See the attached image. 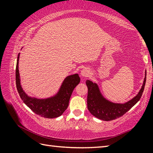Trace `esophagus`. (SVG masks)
Returning <instances> with one entry per match:
<instances>
[{"mask_svg":"<svg viewBox=\"0 0 153 153\" xmlns=\"http://www.w3.org/2000/svg\"><path fill=\"white\" fill-rule=\"evenodd\" d=\"M81 74L82 77H88L90 74V69H88V68H84L81 71Z\"/></svg>","mask_w":153,"mask_h":153,"instance_id":"34e87169","label":"esophagus"}]
</instances>
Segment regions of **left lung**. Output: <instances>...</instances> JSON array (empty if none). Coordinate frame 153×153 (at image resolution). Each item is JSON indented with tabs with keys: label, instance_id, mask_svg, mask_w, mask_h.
Segmentation results:
<instances>
[{
	"label": "left lung",
	"instance_id": "left-lung-1",
	"mask_svg": "<svg viewBox=\"0 0 153 153\" xmlns=\"http://www.w3.org/2000/svg\"><path fill=\"white\" fill-rule=\"evenodd\" d=\"M146 71H145V77L142 88L138 94L129 101L124 103L113 102L106 98L100 92L98 85L91 80H86L88 97V109L93 116L100 120L112 121L123 115L126 112L139 101L143 93L145 83H146Z\"/></svg>",
	"mask_w": 153,
	"mask_h": 153
}]
</instances>
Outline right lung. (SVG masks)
Here are the masks:
<instances>
[{
  "label": "right lung",
  "mask_w": 153,
  "mask_h": 153,
  "mask_svg": "<svg viewBox=\"0 0 153 153\" xmlns=\"http://www.w3.org/2000/svg\"><path fill=\"white\" fill-rule=\"evenodd\" d=\"M19 53L16 65V86L18 93L23 102L33 113L45 118H55L61 116L69 105V102L73 90L80 82L77 74L67 76L62 82L57 92L50 97L39 98L28 96L21 84L19 71Z\"/></svg>",
  "instance_id": "obj_1"
}]
</instances>
